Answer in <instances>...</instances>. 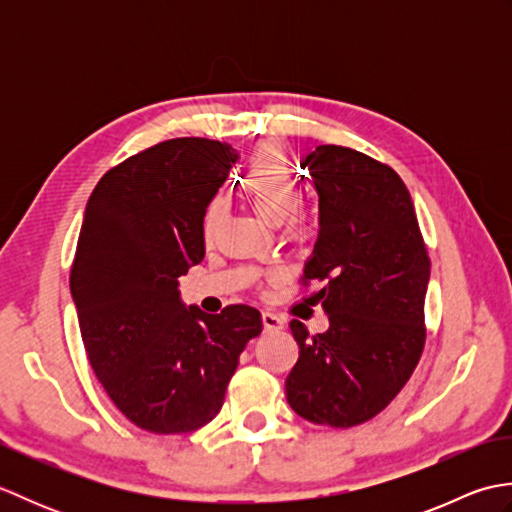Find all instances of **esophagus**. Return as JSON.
Here are the masks:
<instances>
[{"instance_id":"34e87169","label":"esophagus","mask_w":512,"mask_h":512,"mask_svg":"<svg viewBox=\"0 0 512 512\" xmlns=\"http://www.w3.org/2000/svg\"><path fill=\"white\" fill-rule=\"evenodd\" d=\"M262 321H264V328L266 330H281L286 325V319L281 317V314H277V312H270V310H266L264 314H262Z\"/></svg>"}]
</instances>
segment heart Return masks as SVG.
I'll return each instance as SVG.
<instances>
[{
	"mask_svg": "<svg viewBox=\"0 0 512 512\" xmlns=\"http://www.w3.org/2000/svg\"><path fill=\"white\" fill-rule=\"evenodd\" d=\"M235 180L239 193L253 202L268 222L281 224L297 211L301 184L288 156L279 147L268 145L259 149Z\"/></svg>",
	"mask_w": 512,
	"mask_h": 512,
	"instance_id": "1",
	"label": "heart"
}]
</instances>
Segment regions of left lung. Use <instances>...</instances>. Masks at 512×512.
Returning a JSON list of instances; mask_svg holds the SVG:
<instances>
[{
	"label": "left lung",
	"mask_w": 512,
	"mask_h": 512,
	"mask_svg": "<svg viewBox=\"0 0 512 512\" xmlns=\"http://www.w3.org/2000/svg\"><path fill=\"white\" fill-rule=\"evenodd\" d=\"M306 167L321 228L301 281L323 286L317 301L330 328L310 336L290 321L299 361L286 398L301 418L347 429L383 411L416 369L431 262L394 169L339 145H319Z\"/></svg>",
	"instance_id": "8db88e82"
}]
</instances>
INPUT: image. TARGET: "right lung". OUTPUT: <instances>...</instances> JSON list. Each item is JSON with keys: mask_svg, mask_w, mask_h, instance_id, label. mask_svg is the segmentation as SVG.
Here are the masks:
<instances>
[{"mask_svg": "<svg viewBox=\"0 0 512 512\" xmlns=\"http://www.w3.org/2000/svg\"><path fill=\"white\" fill-rule=\"evenodd\" d=\"M239 158L171 138L110 169L85 206L70 273L88 361L136 427L171 436L211 422L262 314L184 306L178 277L202 262L206 206Z\"/></svg>", "mask_w": 512, "mask_h": 512, "instance_id": "right-lung-1", "label": "right lung"}]
</instances>
